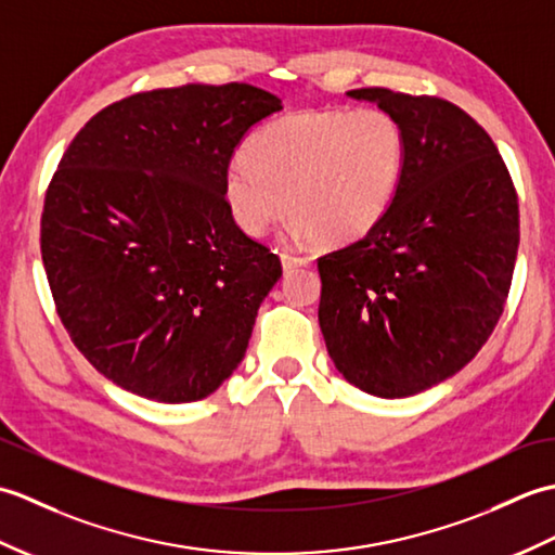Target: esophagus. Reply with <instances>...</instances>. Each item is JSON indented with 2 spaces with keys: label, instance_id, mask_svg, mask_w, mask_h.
<instances>
[{
  "label": "esophagus",
  "instance_id": "1",
  "mask_svg": "<svg viewBox=\"0 0 555 555\" xmlns=\"http://www.w3.org/2000/svg\"><path fill=\"white\" fill-rule=\"evenodd\" d=\"M312 259L310 257H300V255H293V253H281V264H284V271H291L296 267H310Z\"/></svg>",
  "mask_w": 555,
  "mask_h": 555
}]
</instances>
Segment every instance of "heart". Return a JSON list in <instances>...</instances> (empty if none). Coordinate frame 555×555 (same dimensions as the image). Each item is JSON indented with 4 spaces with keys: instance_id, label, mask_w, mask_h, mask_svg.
Segmentation results:
<instances>
[{
    "instance_id": "1",
    "label": "heart",
    "mask_w": 555,
    "mask_h": 555,
    "mask_svg": "<svg viewBox=\"0 0 555 555\" xmlns=\"http://www.w3.org/2000/svg\"><path fill=\"white\" fill-rule=\"evenodd\" d=\"M405 162L408 135L391 112H298L247 140L243 162L223 179V199L247 235H262L288 209L298 233L320 245H344L388 215Z\"/></svg>"
}]
</instances>
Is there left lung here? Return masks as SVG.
<instances>
[{"label":"left lung","mask_w":555,"mask_h":555,"mask_svg":"<svg viewBox=\"0 0 555 555\" xmlns=\"http://www.w3.org/2000/svg\"><path fill=\"white\" fill-rule=\"evenodd\" d=\"M403 124L408 162L393 207L360 241L317 259L320 326L360 391L405 398L460 372L508 298L520 209L489 133L453 102L350 90Z\"/></svg>","instance_id":"8db88e82"}]
</instances>
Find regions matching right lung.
I'll return each instance as SVG.
<instances>
[{"mask_svg": "<svg viewBox=\"0 0 555 555\" xmlns=\"http://www.w3.org/2000/svg\"><path fill=\"white\" fill-rule=\"evenodd\" d=\"M284 109L271 92H135L70 140L44 193L42 264L74 346L116 386L203 400L238 367L281 259L223 199L235 147Z\"/></svg>", "mask_w": 555, "mask_h": 555, "instance_id": "1", "label": "right lung"}]
</instances>
